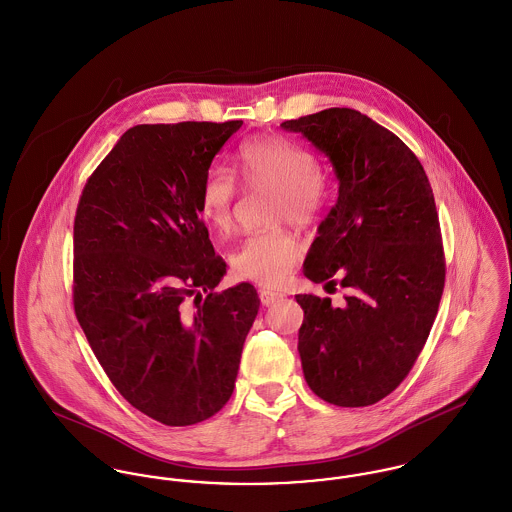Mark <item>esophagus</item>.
I'll use <instances>...</instances> for the list:
<instances>
[{"instance_id":"34e87169","label":"esophagus","mask_w":512,"mask_h":512,"mask_svg":"<svg viewBox=\"0 0 512 512\" xmlns=\"http://www.w3.org/2000/svg\"><path fill=\"white\" fill-rule=\"evenodd\" d=\"M281 299H283V293L272 291V289H260V301H262V305H266V307L274 305L276 301H281Z\"/></svg>"}]
</instances>
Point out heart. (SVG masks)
I'll use <instances>...</instances> for the list:
<instances>
[{"instance_id":"b5f03b06","label":"heart","mask_w":512,"mask_h":512,"mask_svg":"<svg viewBox=\"0 0 512 512\" xmlns=\"http://www.w3.org/2000/svg\"><path fill=\"white\" fill-rule=\"evenodd\" d=\"M234 172L248 189L272 191L270 223L289 221L307 227L319 219L328 187L317 156L295 140L268 135L240 144L234 154ZM238 189L223 168H211L199 189V217L217 236L231 233ZM301 248L285 229L248 236L231 256L238 278L260 285H279L299 260Z\"/></svg>"}]
</instances>
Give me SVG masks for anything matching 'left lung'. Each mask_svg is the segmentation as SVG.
<instances>
[{
  "label": "left lung",
  "instance_id": "left-lung-1",
  "mask_svg": "<svg viewBox=\"0 0 512 512\" xmlns=\"http://www.w3.org/2000/svg\"><path fill=\"white\" fill-rule=\"evenodd\" d=\"M281 127L313 142L338 180L303 274L350 291L342 307L295 295L305 313L303 375L330 405L368 407L411 372L438 313L446 262L432 187L411 148L356 109L330 107Z\"/></svg>",
  "mask_w": 512,
  "mask_h": 512
}]
</instances>
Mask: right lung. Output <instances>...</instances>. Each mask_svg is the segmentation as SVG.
Returning a JSON list of instances; mask_svg holds the SVG:
<instances>
[{
  "instance_id": "obj_1",
  "label": "right lung",
  "mask_w": 512,
  "mask_h": 512,
  "mask_svg": "<svg viewBox=\"0 0 512 512\" xmlns=\"http://www.w3.org/2000/svg\"><path fill=\"white\" fill-rule=\"evenodd\" d=\"M242 121L137 125L95 168L74 219V311L115 389L150 419L189 426L231 399L260 299L227 274L199 189Z\"/></svg>"
}]
</instances>
